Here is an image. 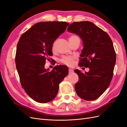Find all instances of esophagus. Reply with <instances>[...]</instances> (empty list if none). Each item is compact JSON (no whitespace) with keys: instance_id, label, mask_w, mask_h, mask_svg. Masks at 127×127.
Segmentation results:
<instances>
[{"instance_id":"34e87169","label":"esophagus","mask_w":127,"mask_h":127,"mask_svg":"<svg viewBox=\"0 0 127 127\" xmlns=\"http://www.w3.org/2000/svg\"><path fill=\"white\" fill-rule=\"evenodd\" d=\"M68 71H69V74H72L73 72H74V71H73V70L72 69H71V68H69Z\"/></svg>"}]
</instances>
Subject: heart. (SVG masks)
Segmentation results:
<instances>
[{"label": "heart", "instance_id": "heart-1", "mask_svg": "<svg viewBox=\"0 0 127 127\" xmlns=\"http://www.w3.org/2000/svg\"><path fill=\"white\" fill-rule=\"evenodd\" d=\"M77 39L79 40V37L75 35V34H73V35H71L70 36L69 38V41H74ZM52 49L53 50H54L55 49V43L53 44ZM74 57H72V56H65L63 57L62 58L60 59V62L64 64L67 65L68 66H70L71 65H72L73 64V61H74Z\"/></svg>", "mask_w": 127, "mask_h": 127}]
</instances>
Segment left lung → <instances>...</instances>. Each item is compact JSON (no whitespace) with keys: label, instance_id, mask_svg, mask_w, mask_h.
<instances>
[{"label":"left lung","instance_id":"obj_1","mask_svg":"<svg viewBox=\"0 0 127 127\" xmlns=\"http://www.w3.org/2000/svg\"><path fill=\"white\" fill-rule=\"evenodd\" d=\"M67 31L81 37L84 48L78 66L90 69L84 74L75 70L79 77L76 92L84 100H95L106 91L113 77L116 62L113 42L108 34L89 21L72 23Z\"/></svg>","mask_w":127,"mask_h":127}]
</instances>
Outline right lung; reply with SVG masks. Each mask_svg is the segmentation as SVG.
I'll list each match as a JSON object with an SVG mask.
<instances>
[{
  "mask_svg": "<svg viewBox=\"0 0 127 127\" xmlns=\"http://www.w3.org/2000/svg\"><path fill=\"white\" fill-rule=\"evenodd\" d=\"M69 24L65 22H39L21 35L17 45L15 63L23 88L34 101L45 103L57 96L59 85L68 74V68L56 66L45 69V61L53 55L54 41Z\"/></svg>",
  "mask_w": 127,
  "mask_h": 127,
  "instance_id": "obj_1",
  "label": "right lung"
}]
</instances>
